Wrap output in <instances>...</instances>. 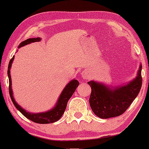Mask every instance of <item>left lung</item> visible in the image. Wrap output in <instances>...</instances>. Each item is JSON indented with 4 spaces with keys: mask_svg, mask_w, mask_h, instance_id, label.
Here are the masks:
<instances>
[{
    "mask_svg": "<svg viewBox=\"0 0 149 149\" xmlns=\"http://www.w3.org/2000/svg\"><path fill=\"white\" fill-rule=\"evenodd\" d=\"M141 69L140 65L138 76L134 81L115 90L94 81L87 83L91 89L89 104L95 115L101 119H108L125 113L141 89Z\"/></svg>",
    "mask_w": 149,
    "mask_h": 149,
    "instance_id": "obj_1",
    "label": "left lung"
}]
</instances>
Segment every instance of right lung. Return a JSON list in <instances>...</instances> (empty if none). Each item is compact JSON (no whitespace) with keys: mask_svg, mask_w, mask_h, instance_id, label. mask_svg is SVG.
<instances>
[{"mask_svg":"<svg viewBox=\"0 0 149 149\" xmlns=\"http://www.w3.org/2000/svg\"><path fill=\"white\" fill-rule=\"evenodd\" d=\"M40 40V38H28V39L24 40V41L22 42L19 45V47H23L26 45H28L31 42H38ZM14 59V56L11 59L10 62L9 63V66H8V77H9V94L10 97L12 102H13V104L16 107L18 111L21 113L22 115L25 116L26 118L28 119L31 120L32 121L36 123H40V124H47V123H52L54 122H56L58 121L62 117L63 114H64L65 110H66L67 102H68V100L72 96L73 93L74 92L75 89L78 87L79 85V81L77 80H73L70 81L68 85H66L64 90L61 93L59 100L57 102L56 107L51 111L46 112V113H30L26 112L25 110L22 109L19 104H17V102L15 101L13 96V92H12L11 89V75H10V68L11 66V64L13 62V60Z\"/></svg>","mask_w":149,"mask_h":149,"instance_id":"1","label":"right lung"}]
</instances>
